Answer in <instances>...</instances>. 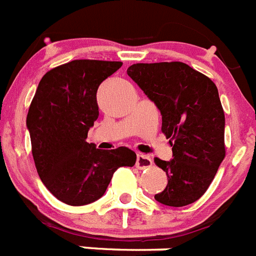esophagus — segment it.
<instances>
[{
	"mask_svg": "<svg viewBox=\"0 0 256 256\" xmlns=\"http://www.w3.org/2000/svg\"><path fill=\"white\" fill-rule=\"evenodd\" d=\"M152 164H154V161L150 156L147 154H139L136 156V168L139 169H148L151 168Z\"/></svg>",
	"mask_w": 256,
	"mask_h": 256,
	"instance_id": "obj_1",
	"label": "esophagus"
}]
</instances>
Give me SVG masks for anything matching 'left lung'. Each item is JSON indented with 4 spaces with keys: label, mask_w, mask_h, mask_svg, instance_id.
Segmentation results:
<instances>
[{
    "label": "left lung",
    "mask_w": 256,
    "mask_h": 256,
    "mask_svg": "<svg viewBox=\"0 0 256 256\" xmlns=\"http://www.w3.org/2000/svg\"><path fill=\"white\" fill-rule=\"evenodd\" d=\"M128 75L162 117L161 132L173 158H154L168 184L154 195L161 204L184 207L196 202L214 181L225 158V116L218 87L184 62L134 64Z\"/></svg>",
    "instance_id": "left-lung-1"
}]
</instances>
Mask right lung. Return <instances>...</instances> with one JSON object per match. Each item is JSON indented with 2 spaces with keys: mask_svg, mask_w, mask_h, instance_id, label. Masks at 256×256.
<instances>
[{
  "mask_svg": "<svg viewBox=\"0 0 256 256\" xmlns=\"http://www.w3.org/2000/svg\"><path fill=\"white\" fill-rule=\"evenodd\" d=\"M122 62L75 60L49 70L40 80L27 114L38 177L58 200L84 206L104 195L120 166H134L128 147L105 151L87 143L98 117V86Z\"/></svg>",
  "mask_w": 256,
  "mask_h": 256,
  "instance_id": "add662e5",
  "label": "right lung"
}]
</instances>
